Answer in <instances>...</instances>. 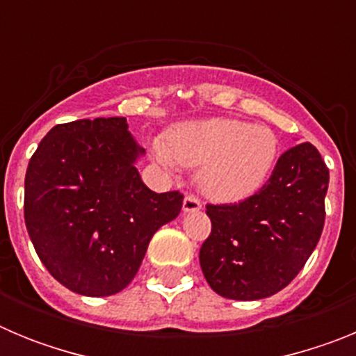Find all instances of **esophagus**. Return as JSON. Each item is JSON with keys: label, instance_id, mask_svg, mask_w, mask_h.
Listing matches in <instances>:
<instances>
[{"label": "esophagus", "instance_id": "esophagus-1", "mask_svg": "<svg viewBox=\"0 0 356 356\" xmlns=\"http://www.w3.org/2000/svg\"><path fill=\"white\" fill-rule=\"evenodd\" d=\"M201 210V201L194 196H187L184 200V212H197Z\"/></svg>", "mask_w": 356, "mask_h": 356}]
</instances>
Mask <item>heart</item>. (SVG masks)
I'll list each match as a JSON object with an SVG mask.
<instances>
[{
  "label": "heart",
  "mask_w": 356,
  "mask_h": 356,
  "mask_svg": "<svg viewBox=\"0 0 356 356\" xmlns=\"http://www.w3.org/2000/svg\"><path fill=\"white\" fill-rule=\"evenodd\" d=\"M153 151L160 163L201 168L197 181L209 197L237 203L257 194L273 175L280 156L278 135L229 118L178 124L168 140L156 139Z\"/></svg>",
  "instance_id": "obj_1"
}]
</instances>
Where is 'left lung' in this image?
I'll return each mask as SVG.
<instances>
[{
  "mask_svg": "<svg viewBox=\"0 0 356 356\" xmlns=\"http://www.w3.org/2000/svg\"><path fill=\"white\" fill-rule=\"evenodd\" d=\"M328 181L321 153L303 143L280 156L257 194L235 205H207L212 232L200 264L212 291L254 301L287 287L323 234Z\"/></svg>",
  "mask_w": 356,
  "mask_h": 356,
  "instance_id": "8db88e82",
  "label": "left lung"
}]
</instances>
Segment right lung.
<instances>
[{
	"instance_id": "add662e5",
	"label": "right lung",
	"mask_w": 356,
	"mask_h": 356,
	"mask_svg": "<svg viewBox=\"0 0 356 356\" xmlns=\"http://www.w3.org/2000/svg\"><path fill=\"white\" fill-rule=\"evenodd\" d=\"M146 151L127 118L56 124L24 178V222L40 262L69 291L121 292L139 271L151 237L178 217L180 193L156 194L135 163Z\"/></svg>"
}]
</instances>
